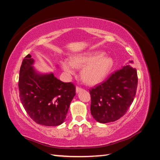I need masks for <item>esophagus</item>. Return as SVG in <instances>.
Segmentation results:
<instances>
[{"mask_svg":"<svg viewBox=\"0 0 160 160\" xmlns=\"http://www.w3.org/2000/svg\"><path fill=\"white\" fill-rule=\"evenodd\" d=\"M82 90V88H81L80 87H76V93H79L80 91Z\"/></svg>","mask_w":160,"mask_h":160,"instance_id":"esophagus-1","label":"esophagus"}]
</instances>
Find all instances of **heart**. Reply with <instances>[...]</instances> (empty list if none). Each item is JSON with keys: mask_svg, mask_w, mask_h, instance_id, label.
<instances>
[{"mask_svg": "<svg viewBox=\"0 0 160 160\" xmlns=\"http://www.w3.org/2000/svg\"><path fill=\"white\" fill-rule=\"evenodd\" d=\"M62 67L66 73L73 75L76 68H83L81 78L84 82L94 85L102 82L113 66L111 57L104 56L102 52H88L73 57L71 60H62Z\"/></svg>", "mask_w": 160, "mask_h": 160, "instance_id": "b5f03b06", "label": "heart"}]
</instances>
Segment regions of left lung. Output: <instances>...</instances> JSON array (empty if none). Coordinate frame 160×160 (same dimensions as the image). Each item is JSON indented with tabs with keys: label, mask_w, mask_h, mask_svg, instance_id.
Returning <instances> with one entry per match:
<instances>
[{
	"label": "left lung",
	"mask_w": 160,
	"mask_h": 160,
	"mask_svg": "<svg viewBox=\"0 0 160 160\" xmlns=\"http://www.w3.org/2000/svg\"><path fill=\"white\" fill-rule=\"evenodd\" d=\"M130 64L115 71L107 80L91 88V113L100 123L118 120L133 102L138 87L137 70Z\"/></svg>",
	"instance_id": "left-lung-1"
}]
</instances>
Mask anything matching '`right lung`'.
Wrapping results in <instances>:
<instances>
[{"label": "right lung", "instance_id": "obj_1", "mask_svg": "<svg viewBox=\"0 0 160 160\" xmlns=\"http://www.w3.org/2000/svg\"><path fill=\"white\" fill-rule=\"evenodd\" d=\"M28 54L20 69L19 97L27 113L37 124L56 127L63 123L76 95L72 82H63L52 73L39 74Z\"/></svg>", "mask_w": 160, "mask_h": 160}]
</instances>
